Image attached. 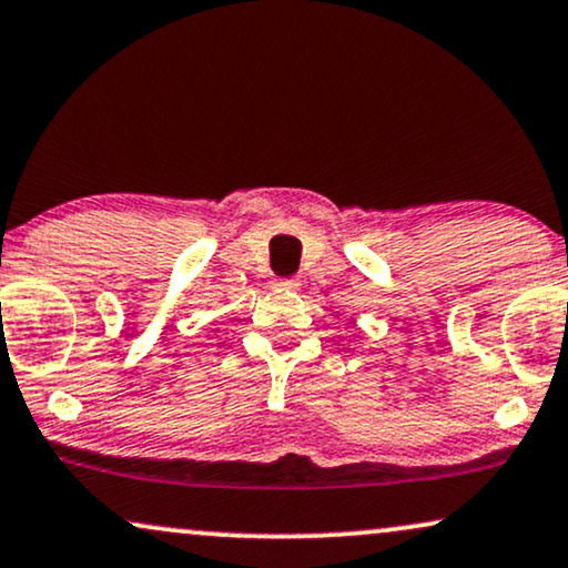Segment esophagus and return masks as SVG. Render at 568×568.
<instances>
[{"mask_svg": "<svg viewBox=\"0 0 568 568\" xmlns=\"http://www.w3.org/2000/svg\"><path fill=\"white\" fill-rule=\"evenodd\" d=\"M277 288H280V291H296V288H298V280H296V277L277 280Z\"/></svg>", "mask_w": 568, "mask_h": 568, "instance_id": "1", "label": "esophagus"}]
</instances>
